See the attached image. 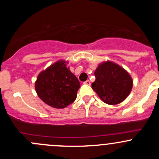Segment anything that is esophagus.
I'll return each mask as SVG.
<instances>
[{"mask_svg": "<svg viewBox=\"0 0 159 159\" xmlns=\"http://www.w3.org/2000/svg\"><path fill=\"white\" fill-rule=\"evenodd\" d=\"M84 84H87V85H90V84H91V81H90L89 80H87V81H84Z\"/></svg>", "mask_w": 159, "mask_h": 159, "instance_id": "1", "label": "esophagus"}]
</instances>
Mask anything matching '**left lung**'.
<instances>
[{
  "instance_id": "8db88e82",
  "label": "left lung",
  "mask_w": 159,
  "mask_h": 159,
  "mask_svg": "<svg viewBox=\"0 0 159 159\" xmlns=\"http://www.w3.org/2000/svg\"><path fill=\"white\" fill-rule=\"evenodd\" d=\"M94 76L92 89L108 105L122 102L132 89L133 80L129 72L111 61L99 64L94 70Z\"/></svg>"
}]
</instances>
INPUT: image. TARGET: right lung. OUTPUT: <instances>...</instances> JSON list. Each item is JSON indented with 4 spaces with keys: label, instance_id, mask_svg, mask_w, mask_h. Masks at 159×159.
Wrapping results in <instances>:
<instances>
[{
    "label": "right lung",
    "instance_id": "right-lung-1",
    "mask_svg": "<svg viewBox=\"0 0 159 159\" xmlns=\"http://www.w3.org/2000/svg\"><path fill=\"white\" fill-rule=\"evenodd\" d=\"M68 62L59 60L40 72L35 81L38 97L54 108H65L75 102L80 82L67 67Z\"/></svg>",
    "mask_w": 159,
    "mask_h": 159
}]
</instances>
